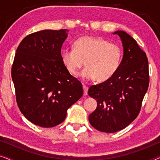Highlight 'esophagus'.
I'll list each match as a JSON object with an SVG mask.
<instances>
[{
    "label": "esophagus",
    "instance_id": "obj_1",
    "mask_svg": "<svg viewBox=\"0 0 160 160\" xmlns=\"http://www.w3.org/2000/svg\"><path fill=\"white\" fill-rule=\"evenodd\" d=\"M83 89H84V95H87V92H88V87H87L86 85L83 84Z\"/></svg>",
    "mask_w": 160,
    "mask_h": 160
}]
</instances>
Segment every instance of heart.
Here are the masks:
<instances>
[{"instance_id": "1", "label": "heart", "mask_w": 160, "mask_h": 160, "mask_svg": "<svg viewBox=\"0 0 160 160\" xmlns=\"http://www.w3.org/2000/svg\"><path fill=\"white\" fill-rule=\"evenodd\" d=\"M122 56L119 45L93 36L78 38L75 48H65L61 52L63 64L71 74H76L86 62L87 67L78 76L84 80L96 78L98 82H105L114 76L121 65Z\"/></svg>"}]
</instances>
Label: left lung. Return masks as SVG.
Here are the masks:
<instances>
[{"label":"left lung","mask_w":160,"mask_h":160,"mask_svg":"<svg viewBox=\"0 0 160 160\" xmlns=\"http://www.w3.org/2000/svg\"><path fill=\"white\" fill-rule=\"evenodd\" d=\"M120 37L123 57L118 71L106 82L89 87L88 95L97 100L89 116L91 125L100 132L113 133L127 128L138 117L149 84L148 62L136 41L123 30Z\"/></svg>","instance_id":"left-lung-1"}]
</instances>
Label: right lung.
Returning <instances> with one entry per match:
<instances>
[{
    "mask_svg": "<svg viewBox=\"0 0 160 160\" xmlns=\"http://www.w3.org/2000/svg\"><path fill=\"white\" fill-rule=\"evenodd\" d=\"M66 29L43 30L28 35L17 48L12 77L19 110L41 128L65 119L67 111L83 95L82 85L61 58Z\"/></svg>",
    "mask_w": 160,
    "mask_h": 160,
    "instance_id": "right-lung-1",
    "label": "right lung"
}]
</instances>
